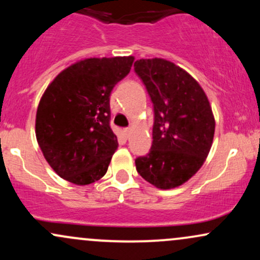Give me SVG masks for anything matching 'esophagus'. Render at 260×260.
I'll list each match as a JSON object with an SVG mask.
<instances>
[{
	"label": "esophagus",
	"instance_id": "obj_1",
	"mask_svg": "<svg viewBox=\"0 0 260 260\" xmlns=\"http://www.w3.org/2000/svg\"><path fill=\"white\" fill-rule=\"evenodd\" d=\"M131 128L128 127V128H124L123 129V134H124V137H126V138H129V134H131Z\"/></svg>",
	"mask_w": 260,
	"mask_h": 260
}]
</instances>
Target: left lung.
<instances>
[{"label":"left lung","mask_w":260,"mask_h":260,"mask_svg":"<svg viewBox=\"0 0 260 260\" xmlns=\"http://www.w3.org/2000/svg\"><path fill=\"white\" fill-rule=\"evenodd\" d=\"M134 71L154 104L153 145L136 160L138 174L160 189H172L193 177L207 160L215 133L210 103L197 80L164 58H142Z\"/></svg>","instance_id":"obj_1"}]
</instances>
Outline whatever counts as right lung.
<instances>
[{
	"instance_id": "obj_1",
	"label": "right lung",
	"mask_w": 260,
	"mask_h": 260,
	"mask_svg": "<svg viewBox=\"0 0 260 260\" xmlns=\"http://www.w3.org/2000/svg\"><path fill=\"white\" fill-rule=\"evenodd\" d=\"M133 61V56L80 59L44 91L35 134L44 157L63 180L86 186L106 174L118 147L110 128V94Z\"/></svg>"
}]
</instances>
